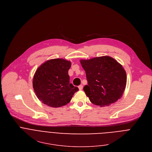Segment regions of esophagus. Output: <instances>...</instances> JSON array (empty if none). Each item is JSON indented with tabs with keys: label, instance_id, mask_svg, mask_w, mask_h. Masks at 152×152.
Wrapping results in <instances>:
<instances>
[{
	"label": "esophagus",
	"instance_id": "1",
	"mask_svg": "<svg viewBox=\"0 0 152 152\" xmlns=\"http://www.w3.org/2000/svg\"><path fill=\"white\" fill-rule=\"evenodd\" d=\"M78 88H79V90H82V88H83V85H79V86H78Z\"/></svg>",
	"mask_w": 152,
	"mask_h": 152
}]
</instances>
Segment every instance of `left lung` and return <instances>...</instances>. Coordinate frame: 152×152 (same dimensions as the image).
<instances>
[{"mask_svg":"<svg viewBox=\"0 0 152 152\" xmlns=\"http://www.w3.org/2000/svg\"><path fill=\"white\" fill-rule=\"evenodd\" d=\"M88 85L83 87L90 102L104 107L120 99L126 85V72L114 58L104 56L81 60Z\"/></svg>","mask_w":152,"mask_h":152,"instance_id":"obj_1","label":"left lung"}]
</instances>
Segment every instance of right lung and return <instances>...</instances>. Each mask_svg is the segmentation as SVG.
Returning a JSON list of instances; mask_svg holds the SVG:
<instances>
[{
	"label": "right lung",
	"mask_w": 152,
	"mask_h": 152,
	"mask_svg": "<svg viewBox=\"0 0 152 152\" xmlns=\"http://www.w3.org/2000/svg\"><path fill=\"white\" fill-rule=\"evenodd\" d=\"M70 61L56 58L42 64L36 71L33 86L36 95L41 102L52 107L67 104L79 89L70 83L68 71Z\"/></svg>",
	"instance_id": "1"
}]
</instances>
